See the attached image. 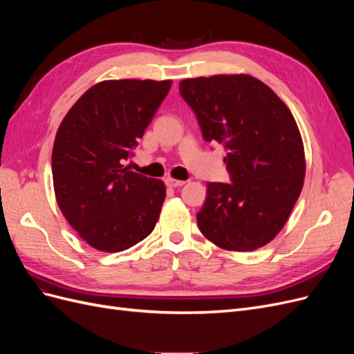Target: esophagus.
I'll return each instance as SVG.
<instances>
[{"label": "esophagus", "instance_id": "obj_1", "mask_svg": "<svg viewBox=\"0 0 354 354\" xmlns=\"http://www.w3.org/2000/svg\"><path fill=\"white\" fill-rule=\"evenodd\" d=\"M165 181H167V186H169V187H180L186 183L185 180H177L173 177H168Z\"/></svg>", "mask_w": 354, "mask_h": 354}]
</instances>
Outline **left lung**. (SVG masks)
Returning a JSON list of instances; mask_svg holds the SVG:
<instances>
[{"label":"left lung","instance_id":"1","mask_svg":"<svg viewBox=\"0 0 354 354\" xmlns=\"http://www.w3.org/2000/svg\"><path fill=\"white\" fill-rule=\"evenodd\" d=\"M180 93L205 142L227 149L232 183H208L199 230L221 250L261 248L283 229L304 185V145L291 111L246 73L187 78Z\"/></svg>","mask_w":354,"mask_h":354}]
</instances>
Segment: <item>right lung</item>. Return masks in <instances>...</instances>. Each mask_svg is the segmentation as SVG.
Segmentation results:
<instances>
[{"mask_svg": "<svg viewBox=\"0 0 354 354\" xmlns=\"http://www.w3.org/2000/svg\"><path fill=\"white\" fill-rule=\"evenodd\" d=\"M171 84V80L97 82L59 127L51 155L57 205L95 250H128L155 229L167 195L164 181L137 174L124 162Z\"/></svg>", "mask_w": 354, "mask_h": 354, "instance_id": "obj_1", "label": "right lung"}]
</instances>
